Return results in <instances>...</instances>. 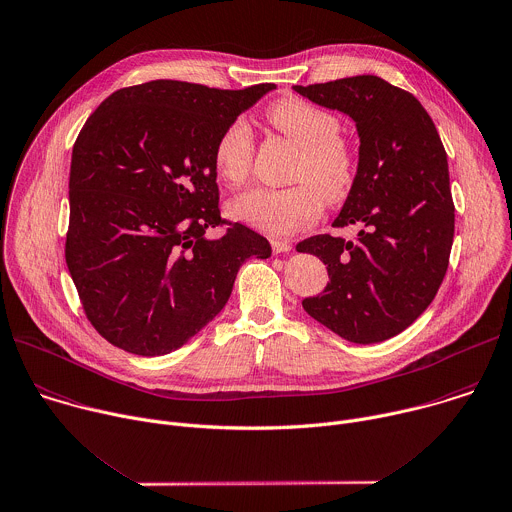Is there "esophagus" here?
<instances>
[{
	"label": "esophagus",
	"mask_w": 512,
	"mask_h": 512,
	"mask_svg": "<svg viewBox=\"0 0 512 512\" xmlns=\"http://www.w3.org/2000/svg\"><path fill=\"white\" fill-rule=\"evenodd\" d=\"M271 249L275 255L279 253H289L291 251V245L287 241H279V239H271Z\"/></svg>",
	"instance_id": "34e87169"
}]
</instances>
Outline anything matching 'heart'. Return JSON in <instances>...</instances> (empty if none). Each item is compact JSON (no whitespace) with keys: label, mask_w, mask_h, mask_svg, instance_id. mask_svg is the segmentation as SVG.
I'll return each mask as SVG.
<instances>
[{"label":"heart","mask_w":512,"mask_h":512,"mask_svg":"<svg viewBox=\"0 0 512 512\" xmlns=\"http://www.w3.org/2000/svg\"><path fill=\"white\" fill-rule=\"evenodd\" d=\"M267 120L301 148L287 189L253 187L229 203V215L267 235H289L311 225L323 201L342 203L356 181V154L339 136V120L307 100L289 96L267 110ZM255 138L251 126L237 118L227 124L213 146V166L223 183L237 187L251 173Z\"/></svg>","instance_id":"heart-1"}]
</instances>
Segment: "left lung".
I'll return each instance as SVG.
<instances>
[{"mask_svg":"<svg viewBox=\"0 0 512 512\" xmlns=\"http://www.w3.org/2000/svg\"><path fill=\"white\" fill-rule=\"evenodd\" d=\"M293 90L352 116L360 134L358 175L333 227L362 231L358 243L331 235L297 243L329 275L303 309L348 342H384L424 313L448 269L454 203L444 144L418 98L378 76Z\"/></svg>","mask_w":512,"mask_h":512,"instance_id":"8db88e82","label":"left lung"}]
</instances>
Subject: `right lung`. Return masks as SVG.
<instances>
[{
	"mask_svg": "<svg viewBox=\"0 0 512 512\" xmlns=\"http://www.w3.org/2000/svg\"><path fill=\"white\" fill-rule=\"evenodd\" d=\"M273 88L152 80L116 90L82 126L66 263L112 346L148 358L181 348L225 307L239 267L271 257L265 237L221 219L213 146ZM215 226L219 240L206 235Z\"/></svg>",
	"mask_w": 512,
	"mask_h": 512,
	"instance_id": "obj_1",
	"label": "right lung"
}]
</instances>
